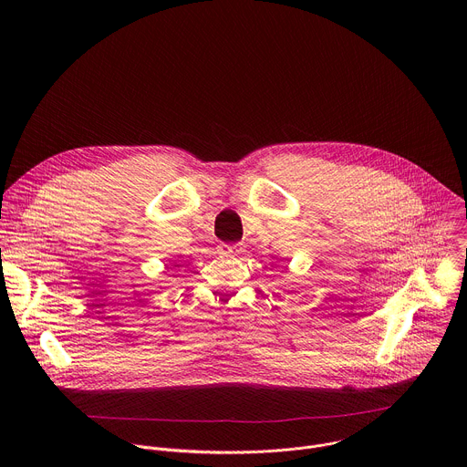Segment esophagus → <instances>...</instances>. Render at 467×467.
<instances>
[{"label": "esophagus", "instance_id": "1", "mask_svg": "<svg viewBox=\"0 0 467 467\" xmlns=\"http://www.w3.org/2000/svg\"><path fill=\"white\" fill-rule=\"evenodd\" d=\"M240 251H242L240 244H222L220 245V253H223V254H240Z\"/></svg>", "mask_w": 467, "mask_h": 467}]
</instances>
